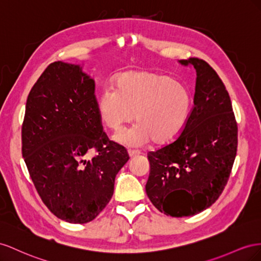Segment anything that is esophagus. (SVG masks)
<instances>
[{
    "label": "esophagus",
    "instance_id": "esophagus-1",
    "mask_svg": "<svg viewBox=\"0 0 261 261\" xmlns=\"http://www.w3.org/2000/svg\"><path fill=\"white\" fill-rule=\"evenodd\" d=\"M128 154H129L130 158L132 159V158H136V156H139L141 153H140V151H133V150H129Z\"/></svg>",
    "mask_w": 261,
    "mask_h": 261
}]
</instances>
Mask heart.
I'll return each instance as SVG.
<instances>
[{
    "label": "heart",
    "instance_id": "b5f03b06",
    "mask_svg": "<svg viewBox=\"0 0 261 261\" xmlns=\"http://www.w3.org/2000/svg\"><path fill=\"white\" fill-rule=\"evenodd\" d=\"M116 87L102 89L97 109L101 121L118 131L137 119L139 123L115 136L118 143L139 147L153 140L167 144L185 129L192 107L188 85L153 71H129L118 76Z\"/></svg>",
    "mask_w": 261,
    "mask_h": 261
}]
</instances>
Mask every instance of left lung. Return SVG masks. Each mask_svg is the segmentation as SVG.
<instances>
[{
    "label": "left lung",
    "mask_w": 261,
    "mask_h": 261,
    "mask_svg": "<svg viewBox=\"0 0 261 261\" xmlns=\"http://www.w3.org/2000/svg\"><path fill=\"white\" fill-rule=\"evenodd\" d=\"M196 69L193 108L174 142L148 152L147 197L175 218L210 207L227 184L237 151V123L229 95L211 66L198 58L179 60Z\"/></svg>",
    "instance_id": "obj_1"
}]
</instances>
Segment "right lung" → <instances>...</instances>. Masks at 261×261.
<instances>
[{"instance_id":"1","label":"right lung","mask_w":261,"mask_h":261,"mask_svg":"<svg viewBox=\"0 0 261 261\" xmlns=\"http://www.w3.org/2000/svg\"><path fill=\"white\" fill-rule=\"evenodd\" d=\"M21 153L43 203L74 224L93 221L114 195L129 155L102 131L95 81L77 64L57 61L28 95ZM95 148L98 154L87 160Z\"/></svg>"}]
</instances>
